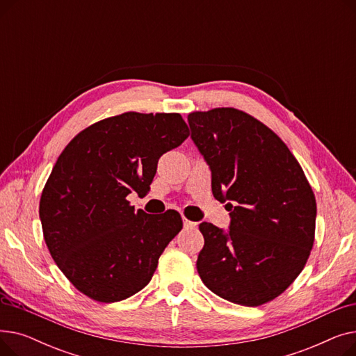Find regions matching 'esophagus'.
I'll use <instances>...</instances> for the list:
<instances>
[{"instance_id": "obj_1", "label": "esophagus", "mask_w": 356, "mask_h": 356, "mask_svg": "<svg viewBox=\"0 0 356 356\" xmlns=\"http://www.w3.org/2000/svg\"><path fill=\"white\" fill-rule=\"evenodd\" d=\"M183 225H184V228H196V225L197 223L196 222H192V220H189V219H186V218H183Z\"/></svg>"}]
</instances>
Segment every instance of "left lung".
I'll use <instances>...</instances> for the list:
<instances>
[{
  "label": "left lung",
  "instance_id": "1",
  "mask_svg": "<svg viewBox=\"0 0 356 356\" xmlns=\"http://www.w3.org/2000/svg\"><path fill=\"white\" fill-rule=\"evenodd\" d=\"M191 138L211 168L212 193L231 212L225 231L199 229L203 284L228 302L255 307L302 273L314 241L316 199L287 145L263 122L234 108L192 112Z\"/></svg>",
  "mask_w": 356,
  "mask_h": 356
}]
</instances>
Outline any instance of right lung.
Listing matches in <instances>:
<instances>
[{"mask_svg":"<svg viewBox=\"0 0 356 356\" xmlns=\"http://www.w3.org/2000/svg\"><path fill=\"white\" fill-rule=\"evenodd\" d=\"M188 136L179 114L125 112L85 128L56 161L39 208L44 241L93 300L115 303L143 290L183 228L179 212H136L127 196L145 195L159 159Z\"/></svg>","mask_w":356,"mask_h":356,"instance_id":"1","label":"right lung"}]
</instances>
